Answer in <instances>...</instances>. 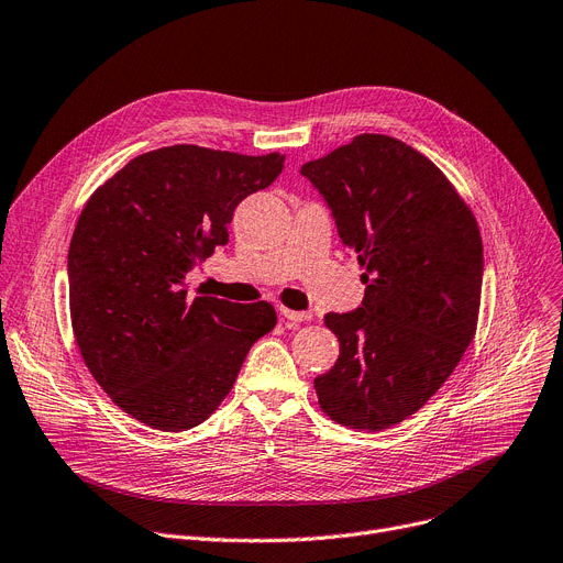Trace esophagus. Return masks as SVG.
<instances>
[{
  "label": "esophagus",
  "mask_w": 563,
  "mask_h": 563,
  "mask_svg": "<svg viewBox=\"0 0 563 563\" xmlns=\"http://www.w3.org/2000/svg\"><path fill=\"white\" fill-rule=\"evenodd\" d=\"M280 317L285 319L287 327H297V323L310 321V319H312V312H297V310H287V308H280Z\"/></svg>",
  "instance_id": "esophagus-1"
}]
</instances>
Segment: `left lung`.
Listing matches in <instances>:
<instances>
[{
	"mask_svg": "<svg viewBox=\"0 0 563 563\" xmlns=\"http://www.w3.org/2000/svg\"><path fill=\"white\" fill-rule=\"evenodd\" d=\"M301 175L365 269L363 306L323 317L340 358L314 378L319 406L349 429H388L440 390L475 338L477 219L445 173L386 134H361Z\"/></svg>",
	"mask_w": 563,
	"mask_h": 563,
	"instance_id": "1",
	"label": "left lung"
}]
</instances>
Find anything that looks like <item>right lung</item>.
<instances>
[{"instance_id":"obj_1","label":"right lung","mask_w":563,"mask_h":563,"mask_svg":"<svg viewBox=\"0 0 563 563\" xmlns=\"http://www.w3.org/2000/svg\"><path fill=\"white\" fill-rule=\"evenodd\" d=\"M285 157L168 145L134 157L88 198L68 251L81 358L115 406L159 431H187L225 399L249 349L276 327L272 303L189 301L187 274L228 244L246 196Z\"/></svg>"}]
</instances>
